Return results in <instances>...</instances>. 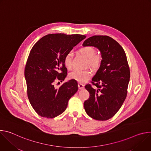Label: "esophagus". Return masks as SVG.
I'll return each instance as SVG.
<instances>
[{"instance_id":"obj_1","label":"esophagus","mask_w":151,"mask_h":151,"mask_svg":"<svg viewBox=\"0 0 151 151\" xmlns=\"http://www.w3.org/2000/svg\"><path fill=\"white\" fill-rule=\"evenodd\" d=\"M78 87H79V90H82V89L84 88V85L82 84V83H78Z\"/></svg>"}]
</instances>
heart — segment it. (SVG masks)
<instances>
[{
  "instance_id": "1",
  "label": "heart",
  "mask_w": 151,
  "mask_h": 151,
  "mask_svg": "<svg viewBox=\"0 0 151 151\" xmlns=\"http://www.w3.org/2000/svg\"><path fill=\"white\" fill-rule=\"evenodd\" d=\"M78 52L87 60L88 66L96 69L99 67L101 62V57L100 55L95 54L96 50L94 47L91 46L84 47L80 48ZM64 64L68 69H70L72 67V54L68 53L64 58ZM91 76V72L89 70H75L69 74V78L71 79L76 81L78 82L83 83L87 81Z\"/></svg>"
}]
</instances>
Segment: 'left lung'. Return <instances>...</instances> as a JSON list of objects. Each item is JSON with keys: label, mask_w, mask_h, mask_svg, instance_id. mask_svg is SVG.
<instances>
[{"label": "left lung", "mask_w": 151, "mask_h": 151, "mask_svg": "<svg viewBox=\"0 0 151 151\" xmlns=\"http://www.w3.org/2000/svg\"><path fill=\"white\" fill-rule=\"evenodd\" d=\"M83 47L97 48L101 53L99 69L91 82L97 89L87 84L90 93L83 103L86 113L91 118L106 121L113 117L122 106L127 94L130 72L124 49L107 36H93L86 39Z\"/></svg>", "instance_id": "8db88e82"}]
</instances>
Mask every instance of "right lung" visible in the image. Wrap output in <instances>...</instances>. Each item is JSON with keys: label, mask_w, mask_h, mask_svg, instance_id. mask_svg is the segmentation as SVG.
<instances>
[{"label": "right lung", "mask_w": 151, "mask_h": 151, "mask_svg": "<svg viewBox=\"0 0 151 151\" xmlns=\"http://www.w3.org/2000/svg\"><path fill=\"white\" fill-rule=\"evenodd\" d=\"M82 35H47L32 48L25 68L27 96L34 110L40 116L54 118L65 111L69 100L78 91L76 81L71 79L58 88L54 82L64 81L67 68L64 58L84 39Z\"/></svg>", "instance_id": "add662e5"}]
</instances>
